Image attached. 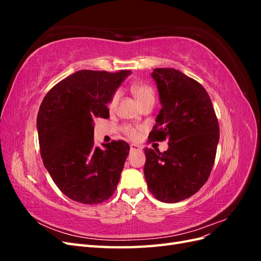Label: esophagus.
Segmentation results:
<instances>
[{
  "label": "esophagus",
  "instance_id": "obj_1",
  "mask_svg": "<svg viewBox=\"0 0 261 261\" xmlns=\"http://www.w3.org/2000/svg\"><path fill=\"white\" fill-rule=\"evenodd\" d=\"M141 150V147L138 146V145H134L132 144L130 145V152H135V151H140Z\"/></svg>",
  "mask_w": 261,
  "mask_h": 261
}]
</instances>
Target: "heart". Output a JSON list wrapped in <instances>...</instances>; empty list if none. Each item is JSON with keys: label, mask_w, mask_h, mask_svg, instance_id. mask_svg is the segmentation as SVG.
<instances>
[{"label": "heart", "mask_w": 261, "mask_h": 261, "mask_svg": "<svg viewBox=\"0 0 261 261\" xmlns=\"http://www.w3.org/2000/svg\"><path fill=\"white\" fill-rule=\"evenodd\" d=\"M132 91L134 93V96H135L139 106L145 103V102H147L149 100H154V91L149 85L136 84L132 87ZM118 99H120V91L117 90L112 94V97L110 98V100L108 102V108L110 111H113V110L116 108ZM122 129H123L125 135L133 140L138 139L140 136L141 127H139V126L124 125Z\"/></svg>", "instance_id": "1"}]
</instances>
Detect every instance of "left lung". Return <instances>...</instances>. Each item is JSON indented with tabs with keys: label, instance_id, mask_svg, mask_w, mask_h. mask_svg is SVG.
Returning a JSON list of instances; mask_svg holds the SVG:
<instances>
[{
	"label": "left lung",
	"instance_id": "1",
	"mask_svg": "<svg viewBox=\"0 0 261 261\" xmlns=\"http://www.w3.org/2000/svg\"><path fill=\"white\" fill-rule=\"evenodd\" d=\"M162 109L148 143L169 139L160 152L145 149V177L158 200L174 203L196 194L208 180L220 137L218 118L206 89L174 68H154Z\"/></svg>",
	"mask_w": 261,
	"mask_h": 261
}]
</instances>
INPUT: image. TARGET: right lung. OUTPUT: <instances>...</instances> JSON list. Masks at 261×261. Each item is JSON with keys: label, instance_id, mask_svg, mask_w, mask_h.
<instances>
[{"label": "right lung", "instance_id": "add662e5", "mask_svg": "<svg viewBox=\"0 0 261 261\" xmlns=\"http://www.w3.org/2000/svg\"><path fill=\"white\" fill-rule=\"evenodd\" d=\"M129 74L78 70L42 100L37 116L42 161L55 185L76 202L98 204L115 192L129 146L112 140L106 149L94 147L93 121L109 117L107 103Z\"/></svg>", "mask_w": 261, "mask_h": 261}]
</instances>
